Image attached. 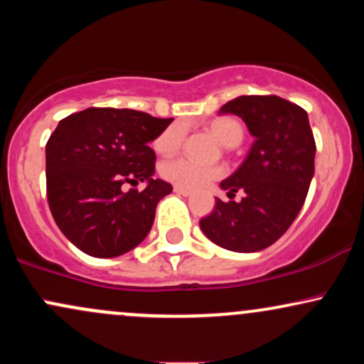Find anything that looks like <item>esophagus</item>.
Returning <instances> with one entry per match:
<instances>
[{
    "mask_svg": "<svg viewBox=\"0 0 364 364\" xmlns=\"http://www.w3.org/2000/svg\"><path fill=\"white\" fill-rule=\"evenodd\" d=\"M174 193L183 195V196H191L193 195V191L188 190V188H183V186H174Z\"/></svg>",
    "mask_w": 364,
    "mask_h": 364,
    "instance_id": "34e87169",
    "label": "esophagus"
}]
</instances>
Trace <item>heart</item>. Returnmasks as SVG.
<instances>
[{
    "mask_svg": "<svg viewBox=\"0 0 364 364\" xmlns=\"http://www.w3.org/2000/svg\"><path fill=\"white\" fill-rule=\"evenodd\" d=\"M205 127L224 147H236L243 140V127H241L240 121L232 118H215L208 121ZM185 133L186 128L183 123L169 124L154 140V150L166 157L174 156L185 140ZM161 174L162 178L168 179L169 183H174L176 186L196 190V188L207 185L212 179L223 176L224 169L215 164H198L191 159L181 157L164 162L161 166Z\"/></svg>",
    "mask_w": 364,
    "mask_h": 364,
    "instance_id": "obj_1",
    "label": "heart"
}]
</instances>
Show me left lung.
I'll use <instances>...</instances> for the list:
<instances>
[{
  "instance_id": "obj_1",
  "label": "left lung",
  "mask_w": 364,
  "mask_h": 364,
  "mask_svg": "<svg viewBox=\"0 0 364 364\" xmlns=\"http://www.w3.org/2000/svg\"><path fill=\"white\" fill-rule=\"evenodd\" d=\"M220 114L245 121L253 144L248 156L220 190L240 202L215 198L200 229L212 243L236 253L267 248L289 229L301 210L315 174L316 145L308 112L277 95H240L220 107Z\"/></svg>"
}]
</instances>
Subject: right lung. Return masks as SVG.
<instances>
[{"instance_id": "add662e5", "label": "right lung", "mask_w": 364, "mask_h": 364, "mask_svg": "<svg viewBox=\"0 0 364 364\" xmlns=\"http://www.w3.org/2000/svg\"><path fill=\"white\" fill-rule=\"evenodd\" d=\"M171 119L114 107H89L58 123L46 145V183L58 228L83 253L112 258L147 237L157 203L173 186L154 178L149 147ZM145 182L141 192L122 185Z\"/></svg>"}]
</instances>
